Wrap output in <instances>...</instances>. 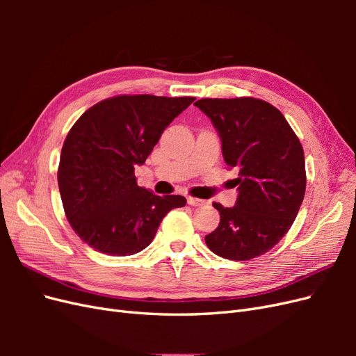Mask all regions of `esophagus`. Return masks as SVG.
<instances>
[{
    "mask_svg": "<svg viewBox=\"0 0 356 356\" xmlns=\"http://www.w3.org/2000/svg\"><path fill=\"white\" fill-rule=\"evenodd\" d=\"M187 203L190 204V207H203L204 200L196 199V197H187Z\"/></svg>",
    "mask_w": 356,
    "mask_h": 356,
    "instance_id": "1",
    "label": "esophagus"
}]
</instances>
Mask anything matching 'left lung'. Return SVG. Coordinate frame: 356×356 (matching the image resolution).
<instances>
[{
    "mask_svg": "<svg viewBox=\"0 0 356 356\" xmlns=\"http://www.w3.org/2000/svg\"><path fill=\"white\" fill-rule=\"evenodd\" d=\"M221 139L225 163L239 170L233 208L213 203L220 224L204 236L209 250L234 261L263 255L293 225L306 191L305 152L285 117L255 98L199 99Z\"/></svg>",
    "mask_w": 356,
    "mask_h": 356,
    "instance_id": "left-lung-1",
    "label": "left lung"
}]
</instances>
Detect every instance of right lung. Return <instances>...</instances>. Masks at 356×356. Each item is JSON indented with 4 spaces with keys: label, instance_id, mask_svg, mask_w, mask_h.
I'll return each instance as SVG.
<instances>
[{
    "label": "right lung",
    "instance_id": "obj_1",
    "mask_svg": "<svg viewBox=\"0 0 356 356\" xmlns=\"http://www.w3.org/2000/svg\"><path fill=\"white\" fill-rule=\"evenodd\" d=\"M196 98L120 95L90 106L62 147L58 184L75 234L106 255H134L154 239L165 215L182 196H156L136 184L135 166L175 117Z\"/></svg>",
    "mask_w": 356,
    "mask_h": 356
}]
</instances>
